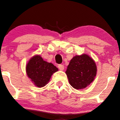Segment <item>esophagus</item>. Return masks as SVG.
Instances as JSON below:
<instances>
[{
	"label": "esophagus",
	"mask_w": 120,
	"mask_h": 120,
	"mask_svg": "<svg viewBox=\"0 0 120 120\" xmlns=\"http://www.w3.org/2000/svg\"><path fill=\"white\" fill-rule=\"evenodd\" d=\"M58 68H59V69L60 70H64V66L62 64H59V65H58Z\"/></svg>",
	"instance_id": "34e87169"
}]
</instances>
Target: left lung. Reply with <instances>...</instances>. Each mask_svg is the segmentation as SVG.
<instances>
[{
    "mask_svg": "<svg viewBox=\"0 0 120 120\" xmlns=\"http://www.w3.org/2000/svg\"><path fill=\"white\" fill-rule=\"evenodd\" d=\"M65 73L71 86L76 90H82L94 80L97 73V66L88 55H77L71 59Z\"/></svg>",
    "mask_w": 120,
    "mask_h": 120,
    "instance_id": "8db88e82",
    "label": "left lung"
}]
</instances>
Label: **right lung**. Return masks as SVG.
Masks as SVG:
<instances>
[{"label": "right lung", "instance_id": "1", "mask_svg": "<svg viewBox=\"0 0 120 120\" xmlns=\"http://www.w3.org/2000/svg\"><path fill=\"white\" fill-rule=\"evenodd\" d=\"M26 70L35 85L41 88L48 83L52 75L58 71V68L53 64L44 61L40 55H35L27 64Z\"/></svg>", "mask_w": 120, "mask_h": 120}]
</instances>
